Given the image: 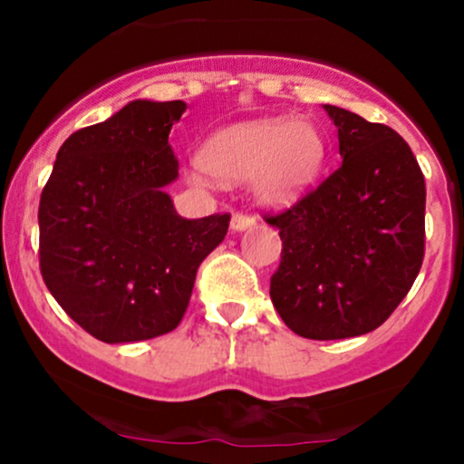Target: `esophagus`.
<instances>
[{
	"instance_id": "34e87169",
	"label": "esophagus",
	"mask_w": 464,
	"mask_h": 464,
	"mask_svg": "<svg viewBox=\"0 0 464 464\" xmlns=\"http://www.w3.org/2000/svg\"><path fill=\"white\" fill-rule=\"evenodd\" d=\"M255 227V218H250L246 214H233L231 218V228L233 231H246V228Z\"/></svg>"
}]
</instances>
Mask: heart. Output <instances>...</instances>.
<instances>
[{
	"mask_svg": "<svg viewBox=\"0 0 464 464\" xmlns=\"http://www.w3.org/2000/svg\"><path fill=\"white\" fill-rule=\"evenodd\" d=\"M327 141L305 117H262L218 130L202 146L200 163L185 177L191 185L207 183L205 169L218 179H250L255 200L268 209H284L310 194L323 172Z\"/></svg>",
	"mask_w": 464,
	"mask_h": 464,
	"instance_id": "b5f03b06",
	"label": "heart"
}]
</instances>
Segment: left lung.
<instances>
[{
    "label": "left lung",
    "mask_w": 464,
    "mask_h": 464,
    "mask_svg": "<svg viewBox=\"0 0 464 464\" xmlns=\"http://www.w3.org/2000/svg\"><path fill=\"white\" fill-rule=\"evenodd\" d=\"M343 163L295 207L266 222L279 228L281 264L270 299L310 340L369 334L417 279L425 246V180L395 130L324 104Z\"/></svg>",
    "instance_id": "obj_1"
}]
</instances>
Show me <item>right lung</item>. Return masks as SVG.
Instances as JSON below:
<instances>
[{
  "label": "right lung",
  "mask_w": 464,
  "mask_h": 464,
  "mask_svg": "<svg viewBox=\"0 0 464 464\" xmlns=\"http://www.w3.org/2000/svg\"><path fill=\"white\" fill-rule=\"evenodd\" d=\"M183 100H132L69 135L39 205L47 290L84 332L140 343L180 323L202 259L231 216L188 220L165 191L179 179L168 137Z\"/></svg>",
  "instance_id": "right-lung-1"
}]
</instances>
